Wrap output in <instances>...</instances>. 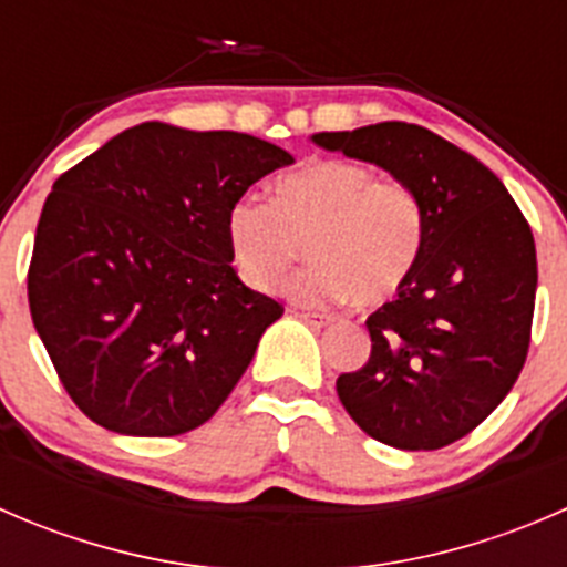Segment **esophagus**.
<instances>
[{
    "mask_svg": "<svg viewBox=\"0 0 567 567\" xmlns=\"http://www.w3.org/2000/svg\"><path fill=\"white\" fill-rule=\"evenodd\" d=\"M293 316L305 320V323L316 326V329H323V326H329V323H331V318H329V316H323V312H305V310H293Z\"/></svg>",
    "mask_w": 567,
    "mask_h": 567,
    "instance_id": "1",
    "label": "esophagus"
}]
</instances>
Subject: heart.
Listing matches in <instances>:
<instances>
[{
  "label": "heart",
  "mask_w": 567,
  "mask_h": 567,
  "mask_svg": "<svg viewBox=\"0 0 567 567\" xmlns=\"http://www.w3.org/2000/svg\"><path fill=\"white\" fill-rule=\"evenodd\" d=\"M227 244L238 277L274 293L299 262L290 285L301 305L386 301L409 279L422 247V205L409 183L379 181L364 164L310 162L274 183L271 203L241 197L227 214Z\"/></svg>",
  "instance_id": "b5f03b06"
}]
</instances>
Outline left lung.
<instances>
[{
  "label": "left lung",
  "instance_id": "obj_1",
  "mask_svg": "<svg viewBox=\"0 0 567 567\" xmlns=\"http://www.w3.org/2000/svg\"><path fill=\"white\" fill-rule=\"evenodd\" d=\"M326 151L379 164L422 205V247L398 299L364 323L370 359L337 394L375 442L442 450L472 433L527 362L537 290L529 221L485 164L414 123L323 131Z\"/></svg>",
  "mask_w": 567,
  "mask_h": 567
}]
</instances>
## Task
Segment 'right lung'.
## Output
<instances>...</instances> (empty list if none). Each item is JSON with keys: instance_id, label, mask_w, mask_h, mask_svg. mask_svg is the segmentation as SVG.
I'll return each instance as SVG.
<instances>
[{"instance_id": "right-lung-1", "label": "right lung", "mask_w": 567, "mask_h": 567, "mask_svg": "<svg viewBox=\"0 0 567 567\" xmlns=\"http://www.w3.org/2000/svg\"><path fill=\"white\" fill-rule=\"evenodd\" d=\"M293 156L236 131L142 123L54 181L27 293L84 416L181 436L216 414L285 307L238 279L227 214Z\"/></svg>"}]
</instances>
